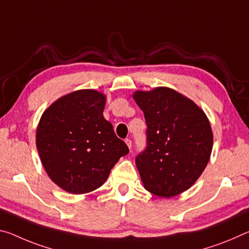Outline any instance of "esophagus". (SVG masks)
<instances>
[{"label": "esophagus", "instance_id": "1", "mask_svg": "<svg viewBox=\"0 0 249 249\" xmlns=\"http://www.w3.org/2000/svg\"><path fill=\"white\" fill-rule=\"evenodd\" d=\"M125 143H126V145H127L128 148L132 147V141L129 140V139H126V140H125Z\"/></svg>", "mask_w": 249, "mask_h": 249}]
</instances>
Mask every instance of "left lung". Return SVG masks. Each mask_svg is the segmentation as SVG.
Returning a JSON list of instances; mask_svg holds the SVG:
<instances>
[{
  "instance_id": "8db88e82",
  "label": "left lung",
  "mask_w": 249,
  "mask_h": 249,
  "mask_svg": "<svg viewBox=\"0 0 249 249\" xmlns=\"http://www.w3.org/2000/svg\"><path fill=\"white\" fill-rule=\"evenodd\" d=\"M147 124V146L136 157L144 188L169 198L191 188L211 159L213 131L204 110L177 90H135Z\"/></svg>"
}]
</instances>
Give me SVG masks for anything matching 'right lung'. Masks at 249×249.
Returning <instances> with one entry per match:
<instances>
[{
	"label": "right lung",
	"mask_w": 249,
	"mask_h": 249,
	"mask_svg": "<svg viewBox=\"0 0 249 249\" xmlns=\"http://www.w3.org/2000/svg\"><path fill=\"white\" fill-rule=\"evenodd\" d=\"M106 96L78 89L51 104L36 128V148L52 181L71 194H86L105 183L128 147L114 133L103 110Z\"/></svg>",
	"instance_id": "right-lung-1"
}]
</instances>
